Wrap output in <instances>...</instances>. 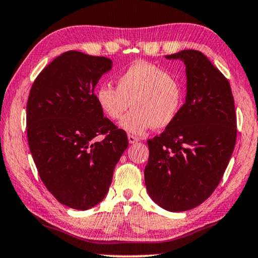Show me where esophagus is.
Wrapping results in <instances>:
<instances>
[{
	"label": "esophagus",
	"mask_w": 258,
	"mask_h": 258,
	"mask_svg": "<svg viewBox=\"0 0 258 258\" xmlns=\"http://www.w3.org/2000/svg\"><path fill=\"white\" fill-rule=\"evenodd\" d=\"M128 141H129L130 144H134L138 141V138L136 136H134V135H128Z\"/></svg>",
	"instance_id": "esophagus-1"
}]
</instances>
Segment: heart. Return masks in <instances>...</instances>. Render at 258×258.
Returning <instances> with one entry per match:
<instances>
[{
    "label": "heart",
    "instance_id": "1",
    "mask_svg": "<svg viewBox=\"0 0 258 258\" xmlns=\"http://www.w3.org/2000/svg\"><path fill=\"white\" fill-rule=\"evenodd\" d=\"M95 101L107 118L116 121L130 104L134 108L123 117L122 129L142 135L154 126L165 129L177 120L184 104L180 80L150 62L136 61L118 74L116 88L109 84L95 89Z\"/></svg>",
    "mask_w": 258,
    "mask_h": 258
}]
</instances>
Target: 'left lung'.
<instances>
[{
    "label": "left lung",
    "instance_id": "8db88e82",
    "mask_svg": "<svg viewBox=\"0 0 258 258\" xmlns=\"http://www.w3.org/2000/svg\"><path fill=\"white\" fill-rule=\"evenodd\" d=\"M186 65L187 95L181 111L159 136L148 140L145 186L170 212L199 206L221 181L237 135L233 93L227 78L197 50L166 55Z\"/></svg>",
    "mask_w": 258,
    "mask_h": 258
}]
</instances>
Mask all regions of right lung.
<instances>
[{
	"mask_svg": "<svg viewBox=\"0 0 258 258\" xmlns=\"http://www.w3.org/2000/svg\"><path fill=\"white\" fill-rule=\"evenodd\" d=\"M111 69L106 57L67 51L33 81L27 103L30 151L44 185L59 203L92 208L106 196L128 137L95 101L94 87ZM96 136H103L96 142Z\"/></svg>",
	"mask_w": 258,
	"mask_h": 258,
	"instance_id": "add662e5",
	"label": "right lung"
}]
</instances>
